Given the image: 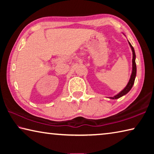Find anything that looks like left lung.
Returning <instances> with one entry per match:
<instances>
[{
    "mask_svg": "<svg viewBox=\"0 0 154 154\" xmlns=\"http://www.w3.org/2000/svg\"><path fill=\"white\" fill-rule=\"evenodd\" d=\"M128 43L131 48L132 51V73H131V76H130V80L128 84L126 85V86L124 88V90H122L120 92H119L118 94H116V96H113V97H109L111 99H118L119 98L122 96H123L124 95H126L128 92H129V91L131 90V88L133 86V84L134 83V80H135V77H136L137 75V65H136V62H135V59H136V55H135V51L134 49L133 48V47L132 46L131 44L128 41Z\"/></svg>",
    "mask_w": 154,
    "mask_h": 154,
    "instance_id": "left-lung-1",
    "label": "left lung"
}]
</instances>
